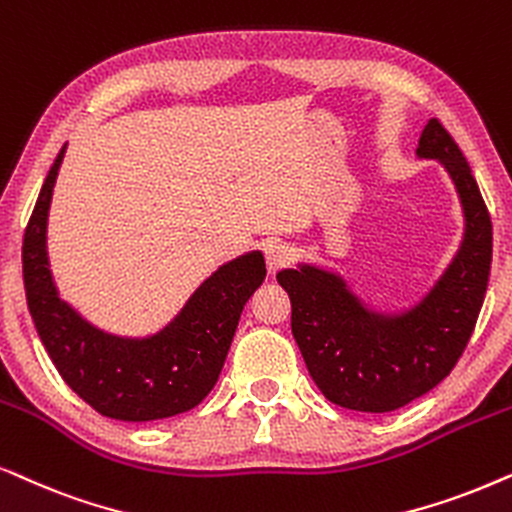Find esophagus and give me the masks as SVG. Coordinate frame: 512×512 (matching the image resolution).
I'll return each instance as SVG.
<instances>
[{"label":"esophagus","instance_id":"esophagus-1","mask_svg":"<svg viewBox=\"0 0 512 512\" xmlns=\"http://www.w3.org/2000/svg\"><path fill=\"white\" fill-rule=\"evenodd\" d=\"M292 262V248L285 243H274L267 248V269L269 274H276L285 267H290Z\"/></svg>","mask_w":512,"mask_h":512}]
</instances>
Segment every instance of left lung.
Masks as SVG:
<instances>
[{
	"label": "left lung",
	"instance_id": "1",
	"mask_svg": "<svg viewBox=\"0 0 512 512\" xmlns=\"http://www.w3.org/2000/svg\"><path fill=\"white\" fill-rule=\"evenodd\" d=\"M419 159L440 161L459 192L466 231L440 281L403 313L370 311L342 276L299 264L278 271L292 304V337L330 403L384 414L431 391L454 370L485 302L492 217L466 156L438 119L419 138Z\"/></svg>",
	"mask_w": 512,
	"mask_h": 512
}]
</instances>
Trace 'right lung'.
<instances>
[{
    "mask_svg": "<svg viewBox=\"0 0 512 512\" xmlns=\"http://www.w3.org/2000/svg\"><path fill=\"white\" fill-rule=\"evenodd\" d=\"M65 147L46 175L23 238L27 309L65 384L102 417L154 421L192 410L213 391L238 318L267 267L260 250L201 283L177 316L145 339L114 337L58 297L46 257V217Z\"/></svg>",
    "mask_w": 512,
    "mask_h": 512,
    "instance_id": "1",
    "label": "right lung"
}]
</instances>
